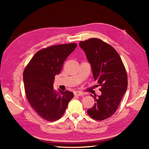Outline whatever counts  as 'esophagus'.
<instances>
[{"mask_svg":"<svg viewBox=\"0 0 149 149\" xmlns=\"http://www.w3.org/2000/svg\"><path fill=\"white\" fill-rule=\"evenodd\" d=\"M74 94L75 96H81L83 95V93L80 91H75L74 93Z\"/></svg>","mask_w":149,"mask_h":149,"instance_id":"1","label":"esophagus"}]
</instances>
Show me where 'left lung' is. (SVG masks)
<instances>
[{
  "label": "left lung",
  "instance_id": "1",
  "mask_svg": "<svg viewBox=\"0 0 149 149\" xmlns=\"http://www.w3.org/2000/svg\"><path fill=\"white\" fill-rule=\"evenodd\" d=\"M91 65L94 81L100 86L101 96L94 97L96 103L87 112L96 120L110 118L118 109L127 88V74L116 49L102 40L92 38L79 42Z\"/></svg>",
  "mask_w": 149,
  "mask_h": 149
}]
</instances>
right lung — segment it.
<instances>
[{
	"label": "right lung",
	"instance_id": "add662e5",
	"mask_svg": "<svg viewBox=\"0 0 149 149\" xmlns=\"http://www.w3.org/2000/svg\"><path fill=\"white\" fill-rule=\"evenodd\" d=\"M77 47L75 43L49 46L40 49L24 71L25 93L34 111L45 120L55 121L65 113L74 94L53 88V80L60 73L67 57Z\"/></svg>",
	"mask_w": 149,
	"mask_h": 149
}]
</instances>
